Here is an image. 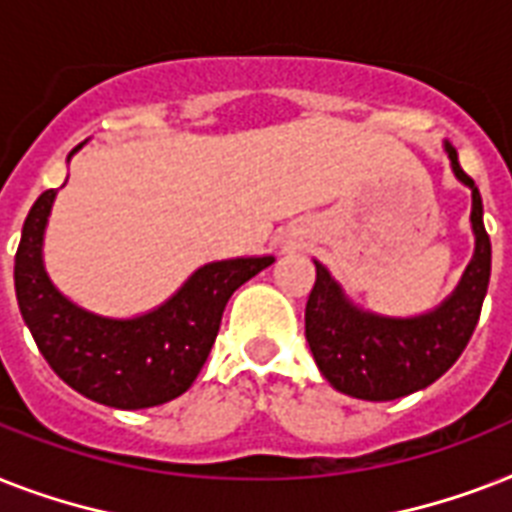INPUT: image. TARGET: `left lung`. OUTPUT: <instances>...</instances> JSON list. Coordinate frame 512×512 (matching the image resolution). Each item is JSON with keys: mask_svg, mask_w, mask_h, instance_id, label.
Wrapping results in <instances>:
<instances>
[{"mask_svg": "<svg viewBox=\"0 0 512 512\" xmlns=\"http://www.w3.org/2000/svg\"><path fill=\"white\" fill-rule=\"evenodd\" d=\"M444 151L454 177L470 188V228L476 239L452 295L417 316H382L353 303L327 265L313 260L316 284L305 305V340L319 372L345 396L393 401L428 388L460 358L476 329L492 273V241L476 183L462 172L452 143H444Z\"/></svg>", "mask_w": 512, "mask_h": 512, "instance_id": "1", "label": "left lung"}]
</instances>
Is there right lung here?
Here are the masks:
<instances>
[{
	"instance_id": "right-lung-1",
	"label": "right lung",
	"mask_w": 512,
	"mask_h": 512,
	"mask_svg": "<svg viewBox=\"0 0 512 512\" xmlns=\"http://www.w3.org/2000/svg\"><path fill=\"white\" fill-rule=\"evenodd\" d=\"M55 196L50 188L34 201L15 255V295L36 348L60 380L103 406L148 409L183 396L215 345L225 303L276 257L201 265L151 311L130 319L100 316L63 295L44 268V231Z\"/></svg>"
}]
</instances>
